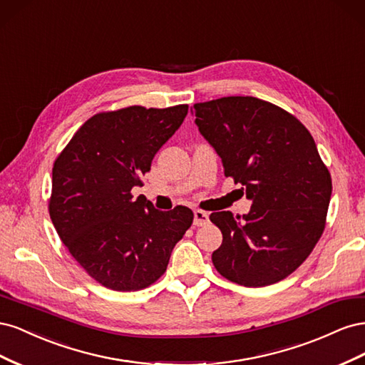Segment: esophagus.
<instances>
[{
	"mask_svg": "<svg viewBox=\"0 0 365 365\" xmlns=\"http://www.w3.org/2000/svg\"><path fill=\"white\" fill-rule=\"evenodd\" d=\"M193 215H195V219H193V224H195L196 227H202V225L208 224V220H210V216H208V213L202 212V210H195V212H193Z\"/></svg>",
	"mask_w": 365,
	"mask_h": 365,
	"instance_id": "esophagus-1",
	"label": "esophagus"
}]
</instances>
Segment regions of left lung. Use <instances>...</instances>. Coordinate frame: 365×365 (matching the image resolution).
Segmentation results:
<instances>
[{"label": "left lung", "mask_w": 365, "mask_h": 365, "mask_svg": "<svg viewBox=\"0 0 365 365\" xmlns=\"http://www.w3.org/2000/svg\"><path fill=\"white\" fill-rule=\"evenodd\" d=\"M195 123L222 160L225 176L245 185L250 212L212 213L222 245L212 256L225 279L262 288L288 277L322 237L332 180L300 121L256 97L196 103Z\"/></svg>", "instance_id": "left-lung-1"}]
</instances>
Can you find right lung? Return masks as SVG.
Wrapping results in <instances>:
<instances>
[{
  "mask_svg": "<svg viewBox=\"0 0 365 365\" xmlns=\"http://www.w3.org/2000/svg\"><path fill=\"white\" fill-rule=\"evenodd\" d=\"M187 111L129 106L97 114L54 161L51 222L71 256L109 289L138 291L158 280L193 222L190 208L160 212L130 195Z\"/></svg>",
  "mask_w": 365,
  "mask_h": 365,
  "instance_id": "obj_1",
  "label": "right lung"
}]
</instances>
